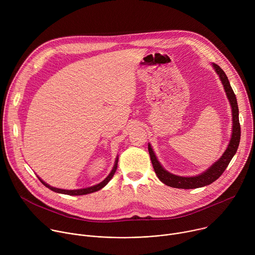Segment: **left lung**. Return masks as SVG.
<instances>
[{
    "instance_id": "1",
    "label": "left lung",
    "mask_w": 255,
    "mask_h": 255,
    "mask_svg": "<svg viewBox=\"0 0 255 255\" xmlns=\"http://www.w3.org/2000/svg\"><path fill=\"white\" fill-rule=\"evenodd\" d=\"M213 67L218 74V76H219L222 82V85L224 86L227 98L230 102L231 109H232V121H233L232 136L228 144V147L226 148L223 155L203 173L196 176H180V175H175L168 172L161 166V164L157 160L156 155L154 154L150 146V144H148V151H149V155H150V159H151L154 171L162 183L168 187L176 188V189H197V188H202V187L211 185L216 179L219 178L221 174L225 171L226 167L228 166V164L230 163L231 159L233 158L234 154L238 149L241 131H240L239 111H238L236 96L230 86V83L228 81V78L224 72V70L216 63H213Z\"/></svg>"
}]
</instances>
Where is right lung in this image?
<instances>
[{
	"label": "right lung",
	"instance_id": "obj_1",
	"mask_svg": "<svg viewBox=\"0 0 255 255\" xmlns=\"http://www.w3.org/2000/svg\"><path fill=\"white\" fill-rule=\"evenodd\" d=\"M117 164H118V156H117V158H116V160H115V164H114V166H113L111 172L109 173V175H108L103 181H101L100 184H98V185H96V186H93V187H90V188H86V189H79V190H62V189H57V188H53V187L49 186L48 184H46L45 181H43L40 177H38V178H39V180L41 181V183H42L46 188H48L49 190H51V191H53V192H55V193L64 194V195H69V196H82V195H87V194L95 193V192H97V191L103 189V188L109 183V181L111 180V178H112L113 175L115 174L116 169H117Z\"/></svg>",
	"mask_w": 255,
	"mask_h": 255
}]
</instances>
